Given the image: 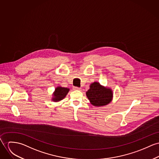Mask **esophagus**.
<instances>
[{
  "label": "esophagus",
  "mask_w": 159,
  "mask_h": 159,
  "mask_svg": "<svg viewBox=\"0 0 159 159\" xmlns=\"http://www.w3.org/2000/svg\"><path fill=\"white\" fill-rule=\"evenodd\" d=\"M73 89L74 90H80V88L79 87H76V86H74Z\"/></svg>",
  "instance_id": "obj_1"
}]
</instances>
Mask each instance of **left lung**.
I'll return each mask as SVG.
<instances>
[{"label": "left lung", "mask_w": 159, "mask_h": 159, "mask_svg": "<svg viewBox=\"0 0 159 159\" xmlns=\"http://www.w3.org/2000/svg\"><path fill=\"white\" fill-rule=\"evenodd\" d=\"M86 95L91 104L95 107L107 105L113 98L112 90L110 88L101 85L97 82L90 85L89 89L86 92Z\"/></svg>", "instance_id": "left-lung-1"}]
</instances>
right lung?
<instances>
[{"mask_svg":"<svg viewBox=\"0 0 159 159\" xmlns=\"http://www.w3.org/2000/svg\"><path fill=\"white\" fill-rule=\"evenodd\" d=\"M69 91H70L69 88L61 87L60 86H57V88H56L52 94V97L51 98L52 101L54 102H57L63 100L66 97Z\"/></svg>","mask_w":159,"mask_h":159,"instance_id":"right-lung-1","label":"right lung"}]
</instances>
